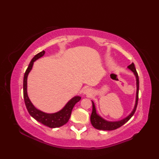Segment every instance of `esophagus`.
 Segmentation results:
<instances>
[{
    "label": "esophagus",
    "instance_id": "34e87169",
    "mask_svg": "<svg viewBox=\"0 0 159 159\" xmlns=\"http://www.w3.org/2000/svg\"><path fill=\"white\" fill-rule=\"evenodd\" d=\"M83 93H84L85 95H88V96H91V95H93V91L92 88H85L84 90H83Z\"/></svg>",
    "mask_w": 159,
    "mask_h": 159
}]
</instances>
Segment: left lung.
<instances>
[{"label": "left lung", "mask_w": 159, "mask_h": 159, "mask_svg": "<svg viewBox=\"0 0 159 159\" xmlns=\"http://www.w3.org/2000/svg\"><path fill=\"white\" fill-rule=\"evenodd\" d=\"M128 69H130L133 72L134 74L136 76V80H137V93H136V101H135V105H134L133 111H132L131 114L123 119L118 120V121H107L103 119L102 117L97 114L95 104L94 102H92L93 103V111L91 114L90 116V121L92 123L93 126L95 128L98 129V130H114L120 128V126L124 125L126 122H128L129 120L130 119V118L134 115V112L136 111L137 106H138V94H139V76L138 74V72L136 71L135 66H134V63H132L130 65L128 66Z\"/></svg>", "instance_id": "obj_1"}]
</instances>
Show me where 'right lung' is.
Segmentation results:
<instances>
[{"label":"right lung","instance_id":"1","mask_svg":"<svg viewBox=\"0 0 159 159\" xmlns=\"http://www.w3.org/2000/svg\"><path fill=\"white\" fill-rule=\"evenodd\" d=\"M45 54V51L43 50L42 52L38 53L32 59L31 62L29 63L27 69L26 70L25 76H24L23 80V94L24 99H25V105L28 111L32 117L35 118L37 121L40 122L42 124L48 126L51 128H55L61 127L69 121V118L71 116V111L74 107L78 102L80 101L81 98L79 96H76L72 98L71 100L69 101L65 107L60 110V111L54 114H46L40 110L37 109L33 104L31 103L27 95V76L29 72L32 69L34 62L38 59L43 57Z\"/></svg>","mask_w":159,"mask_h":159}]
</instances>
